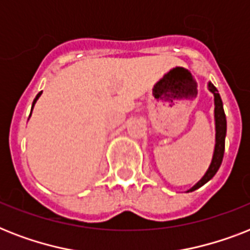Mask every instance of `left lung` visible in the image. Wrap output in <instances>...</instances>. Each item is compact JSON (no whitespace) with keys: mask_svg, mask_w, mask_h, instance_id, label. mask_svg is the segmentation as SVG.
<instances>
[{"mask_svg":"<svg viewBox=\"0 0 250 250\" xmlns=\"http://www.w3.org/2000/svg\"><path fill=\"white\" fill-rule=\"evenodd\" d=\"M209 90L214 94V117H215V148H214V154L211 164H210L209 168L206 171V174L201 178V180L194 184L188 192H193L197 188L202 187L205 183H208L210 179L213 178L214 175L217 174V171L219 170V167L223 161V154H225V140H226V131H227V121H226V114L223 110V102L222 98L218 93L217 88L211 83H209Z\"/></svg>","mask_w":250,"mask_h":250,"instance_id":"8db88e82","label":"left lung"}]
</instances>
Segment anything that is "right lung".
<instances>
[{"instance_id":"right-lung-1","label":"right lung","mask_w":250,"mask_h":250,"mask_svg":"<svg viewBox=\"0 0 250 250\" xmlns=\"http://www.w3.org/2000/svg\"><path fill=\"white\" fill-rule=\"evenodd\" d=\"M41 93H42V92H40V93L37 94V96H36V98H35V100H33V104H32V109H33V106H35V104H36V101H37V100H39V97H40V96H41ZM31 111H32V110H31Z\"/></svg>"}]
</instances>
